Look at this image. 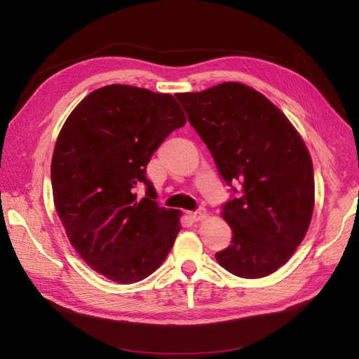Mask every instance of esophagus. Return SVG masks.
Wrapping results in <instances>:
<instances>
[{
  "label": "esophagus",
  "mask_w": 359,
  "mask_h": 359,
  "mask_svg": "<svg viewBox=\"0 0 359 359\" xmlns=\"http://www.w3.org/2000/svg\"><path fill=\"white\" fill-rule=\"evenodd\" d=\"M189 215H190V219H191L193 222H198V220H201V219H203V217H205V210H203V208H199V210H196V211L190 212Z\"/></svg>",
  "instance_id": "obj_1"
}]
</instances>
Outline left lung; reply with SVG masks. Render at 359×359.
<instances>
[{
	"label": "left lung",
	"mask_w": 359,
	"mask_h": 359,
	"mask_svg": "<svg viewBox=\"0 0 359 359\" xmlns=\"http://www.w3.org/2000/svg\"><path fill=\"white\" fill-rule=\"evenodd\" d=\"M177 99L232 191L223 203L232 241L215 259L243 278L273 274L295 253L313 214V165L301 136L277 106L243 83Z\"/></svg>",
	"instance_id": "8db88e82"
}]
</instances>
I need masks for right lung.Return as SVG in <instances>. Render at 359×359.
<instances>
[{
  "mask_svg": "<svg viewBox=\"0 0 359 359\" xmlns=\"http://www.w3.org/2000/svg\"><path fill=\"white\" fill-rule=\"evenodd\" d=\"M184 124L170 94L107 85L86 95L61 128L50 165L53 202L76 252L107 280L147 278L175 243L180 214L160 208L147 166Z\"/></svg>",
  "mask_w": 359,
  "mask_h": 359,
  "instance_id": "add662e5",
  "label": "right lung"
}]
</instances>
